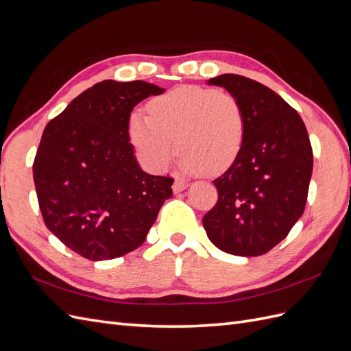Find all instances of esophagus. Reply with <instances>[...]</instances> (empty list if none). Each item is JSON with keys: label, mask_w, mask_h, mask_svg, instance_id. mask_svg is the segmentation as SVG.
Returning <instances> with one entry per match:
<instances>
[{"label": "esophagus", "mask_w": 351, "mask_h": 351, "mask_svg": "<svg viewBox=\"0 0 351 351\" xmlns=\"http://www.w3.org/2000/svg\"><path fill=\"white\" fill-rule=\"evenodd\" d=\"M186 186H188V182H186V181H184V179H175V182H173V185H172V188H173V191H175V193H181V191H184Z\"/></svg>", "instance_id": "esophagus-1"}]
</instances>
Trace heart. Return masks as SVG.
Instances as JSON below:
<instances>
[{"label":"heart","mask_w":351,"mask_h":351,"mask_svg":"<svg viewBox=\"0 0 351 351\" xmlns=\"http://www.w3.org/2000/svg\"><path fill=\"white\" fill-rule=\"evenodd\" d=\"M147 110L148 115L130 114L128 136L142 165L154 172L169 167L178 148L182 172L218 175L236 163L243 148V110L228 92L184 86L151 99Z\"/></svg>","instance_id":"heart-1"}]
</instances>
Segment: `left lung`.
Listing matches in <instances>:
<instances>
[{
  "instance_id": "obj_1",
  "label": "left lung",
  "mask_w": 351,
  "mask_h": 351,
  "mask_svg": "<svg viewBox=\"0 0 351 351\" xmlns=\"http://www.w3.org/2000/svg\"><path fill=\"white\" fill-rule=\"evenodd\" d=\"M209 84L239 99L246 133L236 163L213 181L218 202L203 217V227L223 252L264 255L305 209L313 172L308 133L300 114L255 80L223 74Z\"/></svg>"
}]
</instances>
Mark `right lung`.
<instances>
[{"mask_svg": "<svg viewBox=\"0 0 351 351\" xmlns=\"http://www.w3.org/2000/svg\"><path fill=\"white\" fill-rule=\"evenodd\" d=\"M163 92L139 80H105L78 95L43 132L32 172L44 223L90 261L139 247L173 194V178L143 172L128 136L133 108Z\"/></svg>", "mask_w": 351, "mask_h": 351, "instance_id": "1", "label": "right lung"}]
</instances>
